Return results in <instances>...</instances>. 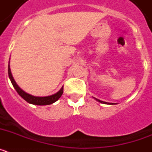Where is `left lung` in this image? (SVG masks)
Wrapping results in <instances>:
<instances>
[{"mask_svg":"<svg viewBox=\"0 0 152 152\" xmlns=\"http://www.w3.org/2000/svg\"><path fill=\"white\" fill-rule=\"evenodd\" d=\"M93 98H94L96 101L100 102V103H104V104H109V105H113V104H116V103H107V102H105V101H102V100H98V99H96V98H95V97H93Z\"/></svg>","mask_w":152,"mask_h":152,"instance_id":"8db88e82","label":"left lung"}]
</instances>
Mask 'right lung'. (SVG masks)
I'll list each match as a JSON object with an SVG mask.
<instances>
[{"instance_id":"right-lung-1","label":"right lung","mask_w":152,"mask_h":152,"mask_svg":"<svg viewBox=\"0 0 152 152\" xmlns=\"http://www.w3.org/2000/svg\"><path fill=\"white\" fill-rule=\"evenodd\" d=\"M8 75H9V78H10V81H11L12 84H13V88H15L17 92L18 93V94L23 99L28 102L29 103L33 104V105H39V106H44V105H49L52 103H55L57 101L63 94V87H61V89L58 91L57 93L54 94L50 95V96H36L33 95H31L28 93L25 92L23 90L21 89L18 86V84L16 83L15 80L13 79V75H12L11 71H10V61H9V64H8Z\"/></svg>"}]
</instances>
